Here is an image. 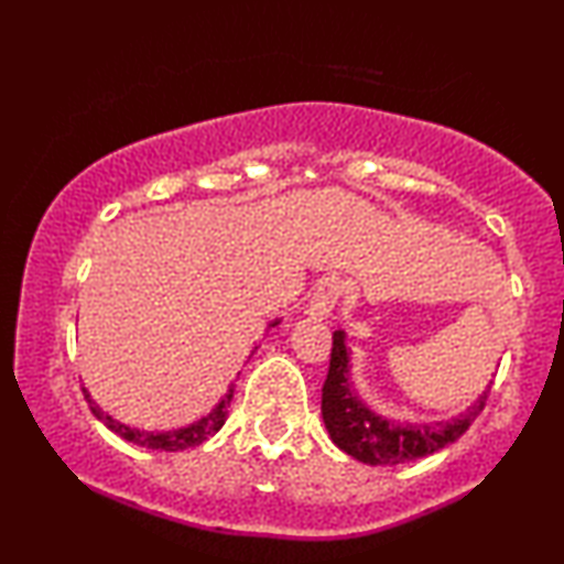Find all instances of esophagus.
Listing matches in <instances>:
<instances>
[{
	"instance_id": "34e87169",
	"label": "esophagus",
	"mask_w": 564,
	"mask_h": 564,
	"mask_svg": "<svg viewBox=\"0 0 564 564\" xmlns=\"http://www.w3.org/2000/svg\"><path fill=\"white\" fill-rule=\"evenodd\" d=\"M341 292H344V284L341 280H336V276H326V280H321L315 284L311 305H307V315L315 321H326L328 315L334 313V307L338 305Z\"/></svg>"
}]
</instances>
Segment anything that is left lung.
Listing matches in <instances>:
<instances>
[{
	"mask_svg": "<svg viewBox=\"0 0 564 564\" xmlns=\"http://www.w3.org/2000/svg\"><path fill=\"white\" fill-rule=\"evenodd\" d=\"M492 384V382H490ZM485 388L475 405H469L457 419L442 423H395L369 411L357 398L349 380V349L344 330L334 334L330 346L328 377L323 382L321 413L330 438L338 449L351 454L365 465H403V462L429 457L444 446L457 442L473 421L482 413L485 400L490 395Z\"/></svg>",
	"mask_w": 564,
	"mask_h": 564,
	"instance_id": "1",
	"label": "left lung"
}]
</instances>
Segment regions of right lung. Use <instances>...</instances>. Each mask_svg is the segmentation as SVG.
<instances>
[{
	"mask_svg": "<svg viewBox=\"0 0 564 564\" xmlns=\"http://www.w3.org/2000/svg\"><path fill=\"white\" fill-rule=\"evenodd\" d=\"M272 326H276V323H272ZM84 398H87L91 413H95L97 419L102 421L107 429L115 431V434L126 438V442H133L138 446H145V449L182 452V449H192V446H199L207 436L218 434L220 426L228 419V405H230V400H234V388H230L226 392V398H223L220 403L213 408V413H207L205 419H199L197 423H192V426H184V429H176V431H141V429H130V426H126V423L115 421L112 415L102 413V408H99L95 400L89 398L87 390H84Z\"/></svg>",
	"mask_w": 564,
	"mask_h": 564,
	"instance_id": "1",
	"label": "right lung"
}]
</instances>
